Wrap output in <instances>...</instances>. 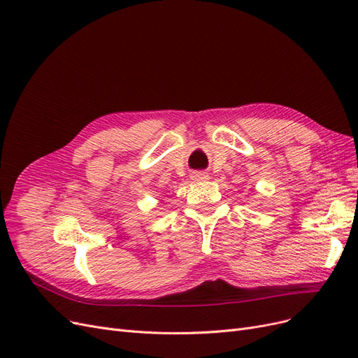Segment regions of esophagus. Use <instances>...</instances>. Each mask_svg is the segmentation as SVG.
Masks as SVG:
<instances>
[{
    "label": "esophagus",
    "mask_w": 358,
    "mask_h": 358,
    "mask_svg": "<svg viewBox=\"0 0 358 358\" xmlns=\"http://www.w3.org/2000/svg\"><path fill=\"white\" fill-rule=\"evenodd\" d=\"M191 179L194 182H203V180L209 179V175H208V173H204V171H194L191 175Z\"/></svg>",
    "instance_id": "1"
}]
</instances>
